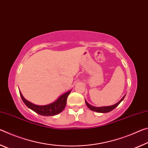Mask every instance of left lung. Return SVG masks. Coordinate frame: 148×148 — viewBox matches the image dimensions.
Segmentation results:
<instances>
[{
    "label": "left lung",
    "mask_w": 148,
    "mask_h": 148,
    "mask_svg": "<svg viewBox=\"0 0 148 148\" xmlns=\"http://www.w3.org/2000/svg\"><path fill=\"white\" fill-rule=\"evenodd\" d=\"M125 95L123 96V98H121V100L119 101H118L117 103H115V104H114V105H112V106H103V107H95V106H91L90 104H89L86 100H85V103L86 104L87 107H88L92 111H96V112H98V113H108V112H110V111L114 110V109L116 107H117V106H118L119 104L123 100V99L125 98Z\"/></svg>",
    "instance_id": "8db88e82"
}]
</instances>
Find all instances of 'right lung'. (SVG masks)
<instances>
[{"label":"right lung","instance_id":"obj_1","mask_svg":"<svg viewBox=\"0 0 148 148\" xmlns=\"http://www.w3.org/2000/svg\"><path fill=\"white\" fill-rule=\"evenodd\" d=\"M71 90H69L67 92L60 96L54 102L45 106H38L35 105L33 103L30 102L24 98L21 92H19L21 98L22 99L24 103L31 110L35 111L38 114L42 116H54L57 114H59L64 110L67 103V98Z\"/></svg>","mask_w":148,"mask_h":148}]
</instances>
